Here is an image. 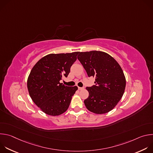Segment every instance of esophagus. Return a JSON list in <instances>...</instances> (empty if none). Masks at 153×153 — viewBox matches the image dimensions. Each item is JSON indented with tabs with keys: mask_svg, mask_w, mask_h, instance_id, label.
<instances>
[{
	"mask_svg": "<svg viewBox=\"0 0 153 153\" xmlns=\"http://www.w3.org/2000/svg\"><path fill=\"white\" fill-rule=\"evenodd\" d=\"M78 89H79V90H83L84 88H82V87H78Z\"/></svg>",
	"mask_w": 153,
	"mask_h": 153,
	"instance_id": "obj_1",
	"label": "esophagus"
}]
</instances>
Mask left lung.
<instances>
[{"label": "left lung", "mask_w": 153, "mask_h": 153, "mask_svg": "<svg viewBox=\"0 0 153 153\" xmlns=\"http://www.w3.org/2000/svg\"><path fill=\"white\" fill-rule=\"evenodd\" d=\"M78 60L95 85L86 87L89 96L84 103L89 111L102 114L111 111L121 99L126 79L117 62L108 54L99 51L80 52Z\"/></svg>", "instance_id": "1"}]
</instances>
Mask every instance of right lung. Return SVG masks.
Instances as JSON below:
<instances>
[{
  "mask_svg": "<svg viewBox=\"0 0 153 153\" xmlns=\"http://www.w3.org/2000/svg\"><path fill=\"white\" fill-rule=\"evenodd\" d=\"M79 52L50 54L32 68L27 80L31 98L47 114L56 116L66 111L77 86H67L60 80L67 77Z\"/></svg>",
  "mask_w": 153,
  "mask_h": 153,
  "instance_id": "right-lung-1",
  "label": "right lung"
}]
</instances>
